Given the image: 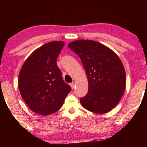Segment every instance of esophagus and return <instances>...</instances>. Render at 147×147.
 <instances>
[{
    "instance_id": "obj_1",
    "label": "esophagus",
    "mask_w": 147,
    "mask_h": 147,
    "mask_svg": "<svg viewBox=\"0 0 147 147\" xmlns=\"http://www.w3.org/2000/svg\"><path fill=\"white\" fill-rule=\"evenodd\" d=\"M70 86H71L72 89H74V87H75V82H72V83L70 84Z\"/></svg>"
}]
</instances>
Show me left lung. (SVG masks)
Returning a JSON list of instances; mask_svg holds the SVG:
<instances>
[{"mask_svg":"<svg viewBox=\"0 0 147 147\" xmlns=\"http://www.w3.org/2000/svg\"><path fill=\"white\" fill-rule=\"evenodd\" d=\"M79 56L88 81V92L80 98L86 110L98 114L110 111L118 104L126 87V73L118 56L103 44L79 39L68 45Z\"/></svg>","mask_w":147,"mask_h":147,"instance_id":"left-lung-1","label":"left lung"}]
</instances>
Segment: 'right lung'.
Returning <instances> with one entry per match:
<instances>
[{
  "label": "right lung",
  "instance_id": "obj_1",
  "mask_svg": "<svg viewBox=\"0 0 147 147\" xmlns=\"http://www.w3.org/2000/svg\"><path fill=\"white\" fill-rule=\"evenodd\" d=\"M65 45L51 41L35 50L26 59L19 75L21 97L30 109L43 116L57 112L71 88L63 80L57 58Z\"/></svg>",
  "mask_w": 147,
  "mask_h": 147
}]
</instances>
